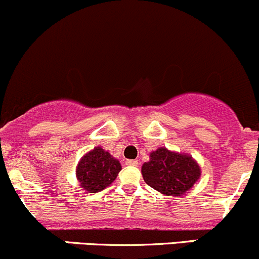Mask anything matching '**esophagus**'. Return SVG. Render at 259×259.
<instances>
[{
    "mask_svg": "<svg viewBox=\"0 0 259 259\" xmlns=\"http://www.w3.org/2000/svg\"><path fill=\"white\" fill-rule=\"evenodd\" d=\"M125 164H126V165L137 166L138 164H139V161H138V160H134V159H130V160H126V161H125Z\"/></svg>",
    "mask_w": 259,
    "mask_h": 259,
    "instance_id": "1",
    "label": "esophagus"
}]
</instances>
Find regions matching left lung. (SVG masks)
<instances>
[{"instance_id": "left-lung-1", "label": "left lung", "mask_w": 259, "mask_h": 259, "mask_svg": "<svg viewBox=\"0 0 259 259\" xmlns=\"http://www.w3.org/2000/svg\"><path fill=\"white\" fill-rule=\"evenodd\" d=\"M144 182L165 195H183L200 177L197 161L187 154L159 148L150 153V160L142 166Z\"/></svg>"}]
</instances>
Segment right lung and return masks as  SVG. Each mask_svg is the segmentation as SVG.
Wrapping results in <instances>:
<instances>
[{"mask_svg":"<svg viewBox=\"0 0 259 259\" xmlns=\"http://www.w3.org/2000/svg\"><path fill=\"white\" fill-rule=\"evenodd\" d=\"M120 170L119 160L101 146H96L80 159L76 178L86 193H96L109 187Z\"/></svg>","mask_w":259,"mask_h":259,"instance_id":"add662e5","label":"right lung"}]
</instances>
